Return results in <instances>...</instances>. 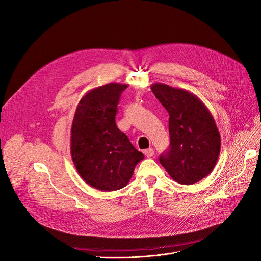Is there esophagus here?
Instances as JSON below:
<instances>
[{"mask_svg": "<svg viewBox=\"0 0 261 261\" xmlns=\"http://www.w3.org/2000/svg\"><path fill=\"white\" fill-rule=\"evenodd\" d=\"M144 153H145V155H146L147 158H151V156H153V154H154V150H153L152 148H149V149H146V150H145Z\"/></svg>", "mask_w": 261, "mask_h": 261, "instance_id": "34e87169", "label": "esophagus"}]
</instances>
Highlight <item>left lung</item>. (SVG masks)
Masks as SVG:
<instances>
[{
  "mask_svg": "<svg viewBox=\"0 0 261 261\" xmlns=\"http://www.w3.org/2000/svg\"><path fill=\"white\" fill-rule=\"evenodd\" d=\"M151 90L170 115V148L160 155V163L177 183L195 184L210 174L220 154L221 137L213 116L185 89L155 83Z\"/></svg>",
  "mask_w": 261,
  "mask_h": 261,
  "instance_id": "obj_1",
  "label": "left lung"
}]
</instances>
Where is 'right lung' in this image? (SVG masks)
Listing matches in <instances>:
<instances>
[{
	"instance_id": "1",
	"label": "right lung",
	"mask_w": 261,
	"mask_h": 261,
	"mask_svg": "<svg viewBox=\"0 0 261 261\" xmlns=\"http://www.w3.org/2000/svg\"><path fill=\"white\" fill-rule=\"evenodd\" d=\"M127 85L110 83L81 99L70 129V154L78 174L91 187L112 192L127 185L144 154L117 128L115 115Z\"/></svg>"
}]
</instances>
